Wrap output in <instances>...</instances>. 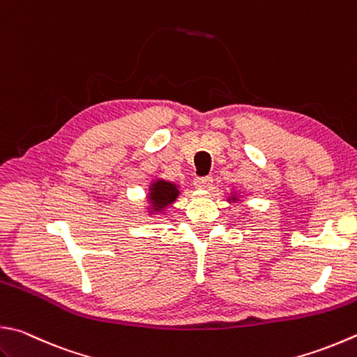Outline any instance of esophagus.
Returning <instances> with one entry per match:
<instances>
[{
  "instance_id": "obj_1",
  "label": "esophagus",
  "mask_w": 357,
  "mask_h": 357,
  "mask_svg": "<svg viewBox=\"0 0 357 357\" xmlns=\"http://www.w3.org/2000/svg\"><path fill=\"white\" fill-rule=\"evenodd\" d=\"M213 183V177L211 176H206V177H197L196 181H194V185L197 188H202V190H208V188L211 186Z\"/></svg>"
}]
</instances>
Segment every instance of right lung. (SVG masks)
Wrapping results in <instances>:
<instances>
[{
	"mask_svg": "<svg viewBox=\"0 0 357 357\" xmlns=\"http://www.w3.org/2000/svg\"><path fill=\"white\" fill-rule=\"evenodd\" d=\"M149 200L152 204V211H163L166 206H169L178 196V188L165 180L153 181L149 188Z\"/></svg>",
	"mask_w": 357,
	"mask_h": 357,
	"instance_id": "obj_1",
	"label": "right lung"
}]
</instances>
